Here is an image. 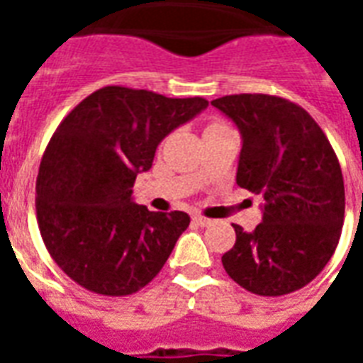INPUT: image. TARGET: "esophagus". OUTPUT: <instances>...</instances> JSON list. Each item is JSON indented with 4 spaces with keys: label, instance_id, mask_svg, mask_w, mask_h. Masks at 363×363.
Returning a JSON list of instances; mask_svg holds the SVG:
<instances>
[{
    "label": "esophagus",
    "instance_id": "obj_1",
    "mask_svg": "<svg viewBox=\"0 0 363 363\" xmlns=\"http://www.w3.org/2000/svg\"><path fill=\"white\" fill-rule=\"evenodd\" d=\"M192 221H194L196 225H200V228H206V225H210V223H212V220H208V218L200 216V213H194V216H192Z\"/></svg>",
    "mask_w": 363,
    "mask_h": 363
}]
</instances>
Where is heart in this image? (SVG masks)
<instances>
[{
  "instance_id": "obj_1",
  "label": "heart",
  "mask_w": 363,
  "mask_h": 363,
  "mask_svg": "<svg viewBox=\"0 0 363 363\" xmlns=\"http://www.w3.org/2000/svg\"><path fill=\"white\" fill-rule=\"evenodd\" d=\"M218 124H220V122H213V124H210V126H218Z\"/></svg>"
}]
</instances>
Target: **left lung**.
I'll return each mask as SVG.
<instances>
[{
  "label": "left lung",
  "mask_w": 363,
  "mask_h": 363,
  "mask_svg": "<svg viewBox=\"0 0 363 363\" xmlns=\"http://www.w3.org/2000/svg\"><path fill=\"white\" fill-rule=\"evenodd\" d=\"M243 135L237 184L264 198L252 233L235 228L223 257L229 278L251 294L278 297L317 278L344 223V179L325 132L299 104L241 93L212 101Z\"/></svg>",
  "instance_id": "obj_1"
}]
</instances>
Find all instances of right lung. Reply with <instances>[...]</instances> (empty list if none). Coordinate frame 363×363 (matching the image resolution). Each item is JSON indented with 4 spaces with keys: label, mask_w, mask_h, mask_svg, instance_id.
I'll return each instance as SVG.
<instances>
[{
    "label": "right lung",
    "mask_w": 363,
    "mask_h": 363,
    "mask_svg": "<svg viewBox=\"0 0 363 363\" xmlns=\"http://www.w3.org/2000/svg\"><path fill=\"white\" fill-rule=\"evenodd\" d=\"M206 106L202 96L108 85L60 122L36 177V220L50 257L75 284L124 297L157 276L190 218L134 204L132 186L159 142Z\"/></svg>",
    "instance_id": "add662e5"
}]
</instances>
